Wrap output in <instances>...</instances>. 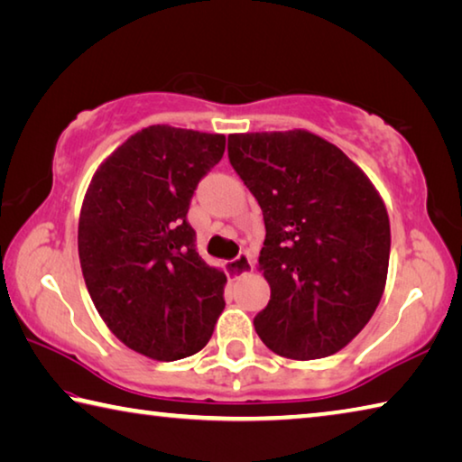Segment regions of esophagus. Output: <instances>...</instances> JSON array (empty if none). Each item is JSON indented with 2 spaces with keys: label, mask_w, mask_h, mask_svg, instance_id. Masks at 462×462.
Segmentation results:
<instances>
[{
  "label": "esophagus",
  "mask_w": 462,
  "mask_h": 462,
  "mask_svg": "<svg viewBox=\"0 0 462 462\" xmlns=\"http://www.w3.org/2000/svg\"><path fill=\"white\" fill-rule=\"evenodd\" d=\"M253 267H254V256L250 253H240L236 259L226 263V271H228V275L232 279L246 275L248 271H253Z\"/></svg>",
  "instance_id": "34e87169"
}]
</instances>
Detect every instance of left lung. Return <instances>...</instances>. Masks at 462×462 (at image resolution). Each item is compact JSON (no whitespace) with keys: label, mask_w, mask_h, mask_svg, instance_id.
Listing matches in <instances>:
<instances>
[{"label":"left lung","mask_w":462,"mask_h":462,"mask_svg":"<svg viewBox=\"0 0 462 462\" xmlns=\"http://www.w3.org/2000/svg\"><path fill=\"white\" fill-rule=\"evenodd\" d=\"M228 159L267 228L259 267L271 300L256 334L295 361L338 353L385 287L391 232L379 193L338 146L306 130L230 134Z\"/></svg>","instance_id":"1"}]
</instances>
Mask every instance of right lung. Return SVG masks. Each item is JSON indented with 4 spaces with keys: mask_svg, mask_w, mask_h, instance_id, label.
Here are the masks:
<instances>
[{
    "mask_svg": "<svg viewBox=\"0 0 462 462\" xmlns=\"http://www.w3.org/2000/svg\"><path fill=\"white\" fill-rule=\"evenodd\" d=\"M226 136L148 126L97 169L79 217L85 285L128 348L179 361L212 338L226 306L222 271L201 259L187 212L220 162Z\"/></svg>",
    "mask_w": 462,
    "mask_h": 462,
    "instance_id": "obj_1",
    "label": "right lung"
}]
</instances>
